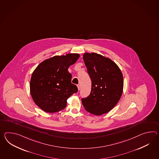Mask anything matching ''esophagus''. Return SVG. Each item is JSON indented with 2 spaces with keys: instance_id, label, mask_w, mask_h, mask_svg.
<instances>
[{
  "instance_id": "obj_1",
  "label": "esophagus",
  "mask_w": 159,
  "mask_h": 159,
  "mask_svg": "<svg viewBox=\"0 0 159 159\" xmlns=\"http://www.w3.org/2000/svg\"><path fill=\"white\" fill-rule=\"evenodd\" d=\"M77 87H78V90H79V89H80V85H77Z\"/></svg>"
}]
</instances>
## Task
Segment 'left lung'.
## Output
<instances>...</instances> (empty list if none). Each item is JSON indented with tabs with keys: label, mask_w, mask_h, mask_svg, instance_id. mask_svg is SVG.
Segmentation results:
<instances>
[{
	"label": "left lung",
	"mask_w": 159,
	"mask_h": 159,
	"mask_svg": "<svg viewBox=\"0 0 159 159\" xmlns=\"http://www.w3.org/2000/svg\"><path fill=\"white\" fill-rule=\"evenodd\" d=\"M83 60L92 81L89 96L81 102L87 111L101 116L109 112L123 93L124 78L119 66L110 58L96 53H85Z\"/></svg>",
	"instance_id": "1"
}]
</instances>
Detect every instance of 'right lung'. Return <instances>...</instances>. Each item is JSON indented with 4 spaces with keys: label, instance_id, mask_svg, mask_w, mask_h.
<instances>
[{
    "label": "right lung",
    "instance_id": "1",
    "mask_svg": "<svg viewBox=\"0 0 159 159\" xmlns=\"http://www.w3.org/2000/svg\"><path fill=\"white\" fill-rule=\"evenodd\" d=\"M78 53L54 56L41 62L31 75L30 91L33 100L43 111L57 112L66 107L67 99L78 91L71 83L68 68L77 61Z\"/></svg>",
    "mask_w": 159,
    "mask_h": 159
}]
</instances>
